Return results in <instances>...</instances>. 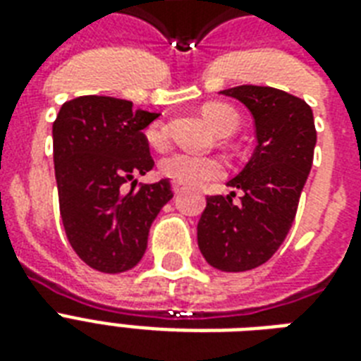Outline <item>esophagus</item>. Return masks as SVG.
I'll list each match as a JSON object with an SVG mask.
<instances>
[{"label":"esophagus","mask_w":361,"mask_h":361,"mask_svg":"<svg viewBox=\"0 0 361 361\" xmlns=\"http://www.w3.org/2000/svg\"><path fill=\"white\" fill-rule=\"evenodd\" d=\"M172 191H174L176 195H181V192L185 191V189H183L181 185H178V183H174V185H172Z\"/></svg>","instance_id":"34e87169"}]
</instances>
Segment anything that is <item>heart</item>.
<instances>
[{
	"instance_id": "b5f03b06",
	"label": "heart",
	"mask_w": 361,
	"mask_h": 361,
	"mask_svg": "<svg viewBox=\"0 0 361 361\" xmlns=\"http://www.w3.org/2000/svg\"><path fill=\"white\" fill-rule=\"evenodd\" d=\"M202 114L219 135H231L238 127V114L228 104L209 103L202 109ZM144 136L149 146L161 149L166 144V127L161 121H155L147 127ZM159 172L178 185L200 187L204 183L223 178L226 172V164L219 157H212V155L176 152L166 155L159 163Z\"/></svg>"
}]
</instances>
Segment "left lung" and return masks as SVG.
<instances>
[{
	"label": "left lung",
	"mask_w": 361,
	"mask_h": 361,
	"mask_svg": "<svg viewBox=\"0 0 361 361\" xmlns=\"http://www.w3.org/2000/svg\"><path fill=\"white\" fill-rule=\"evenodd\" d=\"M238 99L255 120L257 147L228 185L236 192L206 198L197 238L206 262L221 271H247L268 262L296 217L300 195L313 164L317 130L305 101L268 86H236Z\"/></svg>",
	"instance_id": "obj_1"
}]
</instances>
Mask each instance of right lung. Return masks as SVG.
I'll return each mask as SVG.
<instances>
[{"label":"right lung","instance_id":"add662e5","mask_svg":"<svg viewBox=\"0 0 361 361\" xmlns=\"http://www.w3.org/2000/svg\"><path fill=\"white\" fill-rule=\"evenodd\" d=\"M157 118L125 99L84 95L63 103L52 125L65 234L76 255L103 274L140 262L153 219L174 197L169 180L125 191L127 181L155 164L144 129Z\"/></svg>","mask_w":361,"mask_h":361}]
</instances>
